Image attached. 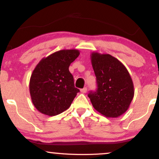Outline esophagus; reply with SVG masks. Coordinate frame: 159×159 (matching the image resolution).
Returning <instances> with one entry per match:
<instances>
[{
  "mask_svg": "<svg viewBox=\"0 0 159 159\" xmlns=\"http://www.w3.org/2000/svg\"><path fill=\"white\" fill-rule=\"evenodd\" d=\"M87 87H84L83 89H81V92L82 93H87Z\"/></svg>",
  "mask_w": 159,
  "mask_h": 159,
  "instance_id": "esophagus-1",
  "label": "esophagus"
}]
</instances>
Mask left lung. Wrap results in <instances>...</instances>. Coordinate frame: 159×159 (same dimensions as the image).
I'll return each mask as SVG.
<instances>
[{
	"mask_svg": "<svg viewBox=\"0 0 159 159\" xmlns=\"http://www.w3.org/2000/svg\"><path fill=\"white\" fill-rule=\"evenodd\" d=\"M91 63L97 90L88 94L93 106L106 117L116 118L129 109L134 97V84L127 69L108 54L93 52Z\"/></svg>",
	"mask_w": 159,
	"mask_h": 159,
	"instance_id": "1",
	"label": "left lung"
}]
</instances>
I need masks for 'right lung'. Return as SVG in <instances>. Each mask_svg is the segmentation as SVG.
<instances>
[{
  "instance_id": "right-lung-1",
  "label": "right lung",
  "mask_w": 159,
  "mask_h": 159,
  "mask_svg": "<svg viewBox=\"0 0 159 159\" xmlns=\"http://www.w3.org/2000/svg\"><path fill=\"white\" fill-rule=\"evenodd\" d=\"M77 49L56 52L39 62L30 79V97L42 114L55 116L70 107L79 90L69 70L71 63L79 56Z\"/></svg>"
}]
</instances>
